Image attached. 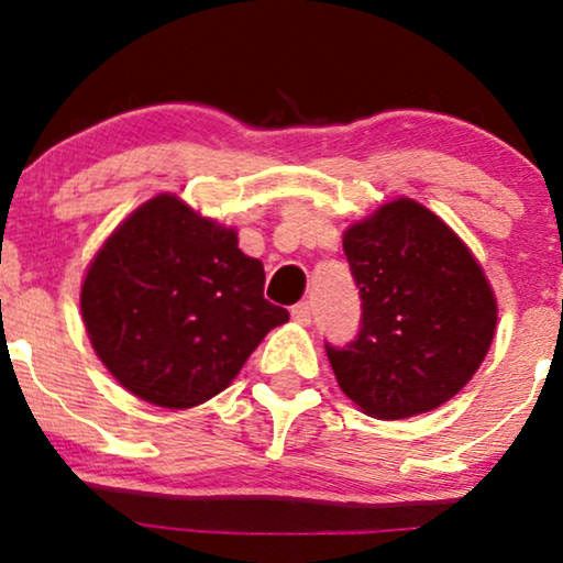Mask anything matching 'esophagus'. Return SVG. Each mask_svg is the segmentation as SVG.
Listing matches in <instances>:
<instances>
[{"label": "esophagus", "mask_w": 563, "mask_h": 563, "mask_svg": "<svg viewBox=\"0 0 563 563\" xmlns=\"http://www.w3.org/2000/svg\"><path fill=\"white\" fill-rule=\"evenodd\" d=\"M291 320L299 322V325H310V322H312L310 302H299V305L291 307Z\"/></svg>", "instance_id": "obj_1"}]
</instances>
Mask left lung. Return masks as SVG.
I'll use <instances>...</instances> for the list:
<instances>
[{
  "instance_id": "left-lung-1",
  "label": "left lung",
  "mask_w": 563,
  "mask_h": 563,
  "mask_svg": "<svg viewBox=\"0 0 563 563\" xmlns=\"http://www.w3.org/2000/svg\"><path fill=\"white\" fill-rule=\"evenodd\" d=\"M361 325L325 343L338 387L379 420L430 412L464 389L487 356L497 302L464 241L412 199H395L345 230Z\"/></svg>"
}]
</instances>
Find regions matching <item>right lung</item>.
Instances as JSON below:
<instances>
[{"label":"right lung","mask_w":563,"mask_h":563,"mask_svg":"<svg viewBox=\"0 0 563 563\" xmlns=\"http://www.w3.org/2000/svg\"><path fill=\"white\" fill-rule=\"evenodd\" d=\"M264 264L176 195L137 207L89 264L81 318L97 356L145 402L187 410L228 387L289 320L264 299Z\"/></svg>","instance_id":"right-lung-1"}]
</instances>
